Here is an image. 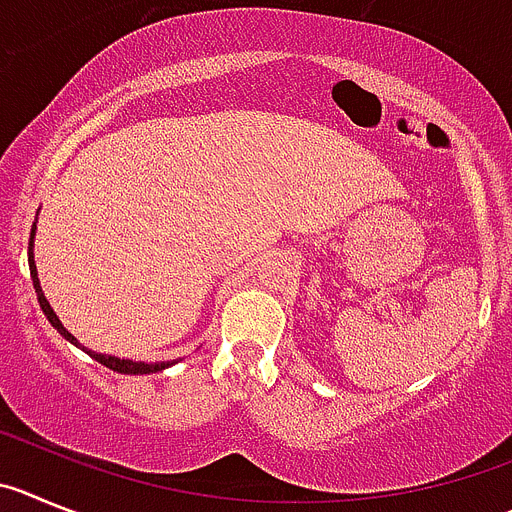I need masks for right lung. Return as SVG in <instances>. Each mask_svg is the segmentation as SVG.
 Masks as SVG:
<instances>
[{"instance_id": "add662e5", "label": "right lung", "mask_w": 512, "mask_h": 512, "mask_svg": "<svg viewBox=\"0 0 512 512\" xmlns=\"http://www.w3.org/2000/svg\"><path fill=\"white\" fill-rule=\"evenodd\" d=\"M32 237H35V224H32V232H30V250H27V260H30V278H32V285H35V293H38V303L40 308H43V313L48 316L50 324L58 329V334H63L71 344H76V347H81V344L73 339L71 334H68L66 329H63V324L58 321V316L53 313V308H50V303L45 301L43 296V288H40L38 283V270H35V260H32ZM91 357L96 359V362H101L104 367H109V370L114 372H122V375H150V372H160L165 370V367H170V362H132V359H119V357H107V354H96V352H89Z\"/></svg>"}]
</instances>
